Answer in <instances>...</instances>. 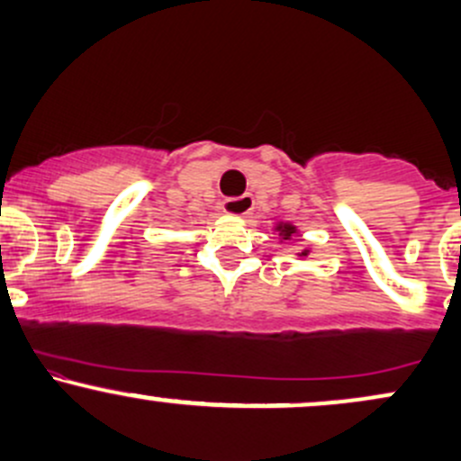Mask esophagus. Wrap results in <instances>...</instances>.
<instances>
[{"label": "esophagus", "mask_w": 461, "mask_h": 461, "mask_svg": "<svg viewBox=\"0 0 461 461\" xmlns=\"http://www.w3.org/2000/svg\"><path fill=\"white\" fill-rule=\"evenodd\" d=\"M253 210L251 194H242V197H231L223 201V212L230 216H247Z\"/></svg>", "instance_id": "1"}]
</instances>
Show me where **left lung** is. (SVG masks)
<instances>
[{"label": "left lung", "mask_w": 461, "mask_h": 461, "mask_svg": "<svg viewBox=\"0 0 461 461\" xmlns=\"http://www.w3.org/2000/svg\"><path fill=\"white\" fill-rule=\"evenodd\" d=\"M273 231L279 236V242H285V240H293L294 236H299V227L294 223H290V221H277V223L273 225ZM310 256V247L301 249L297 253L299 260H303V258Z\"/></svg>", "instance_id": "obj_1"}]
</instances>
